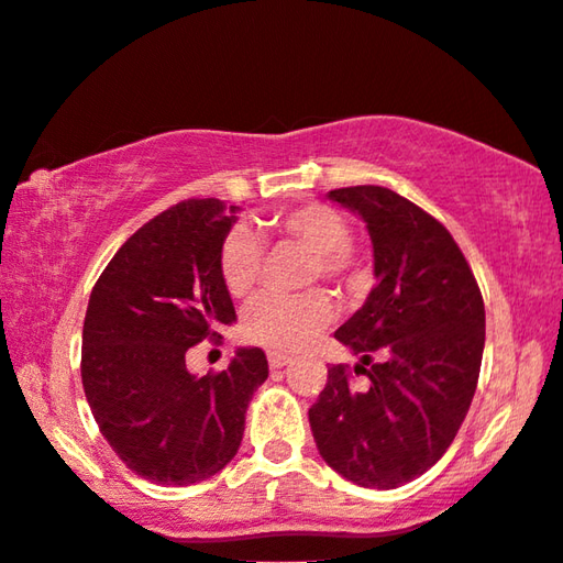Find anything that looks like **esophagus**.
<instances>
[{"label": "esophagus", "mask_w": 563, "mask_h": 563, "mask_svg": "<svg viewBox=\"0 0 563 563\" xmlns=\"http://www.w3.org/2000/svg\"><path fill=\"white\" fill-rule=\"evenodd\" d=\"M289 364H291V358H289V356L276 354V352H272V354H269V366H272V368H284V366H289Z\"/></svg>", "instance_id": "esophagus-1"}]
</instances>
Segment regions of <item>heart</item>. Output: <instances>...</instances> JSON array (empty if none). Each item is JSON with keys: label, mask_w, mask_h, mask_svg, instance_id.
<instances>
[{"label": "heart", "mask_w": 563, "mask_h": 563, "mask_svg": "<svg viewBox=\"0 0 563 563\" xmlns=\"http://www.w3.org/2000/svg\"><path fill=\"white\" fill-rule=\"evenodd\" d=\"M272 227L317 254V274L342 284L346 291L362 287V262L349 244V221L342 211L321 201H309L276 214ZM219 274L234 299H244L254 291L262 274V244L252 229L236 227L224 239ZM331 319L334 301L324 291H309L301 297H262L246 309L242 334L246 342L269 352L291 354L307 346Z\"/></svg>", "instance_id": "b5f03b06"}]
</instances>
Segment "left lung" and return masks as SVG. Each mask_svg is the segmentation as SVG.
<instances>
[{"mask_svg": "<svg viewBox=\"0 0 563 563\" xmlns=\"http://www.w3.org/2000/svg\"><path fill=\"white\" fill-rule=\"evenodd\" d=\"M364 219L376 287L334 331L358 356L354 386L344 364L309 409L324 462L366 489H396L429 472L472 407L486 314L472 269L444 224L386 187L327 195Z\"/></svg>", "mask_w": 563, "mask_h": 563, "instance_id": "8db88e82", "label": "left lung"}]
</instances>
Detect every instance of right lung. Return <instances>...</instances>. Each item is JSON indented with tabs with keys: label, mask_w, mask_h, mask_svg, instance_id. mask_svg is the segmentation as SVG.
<instances>
[{
	"label": "right lung",
	"mask_w": 563,
	"mask_h": 563,
	"mask_svg": "<svg viewBox=\"0 0 563 563\" xmlns=\"http://www.w3.org/2000/svg\"><path fill=\"white\" fill-rule=\"evenodd\" d=\"M239 207L189 199L132 234L101 272L81 331V384L101 437L142 478L189 486L232 462L252 394L269 376L262 349H236L197 376L187 352L236 321L219 252Z\"/></svg>",
	"instance_id": "1"
}]
</instances>
